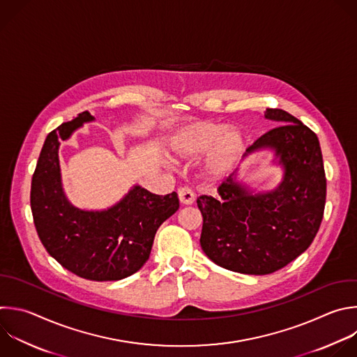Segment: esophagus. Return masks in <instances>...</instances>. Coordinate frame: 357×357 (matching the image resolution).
I'll return each mask as SVG.
<instances>
[{
  "label": "esophagus",
  "mask_w": 357,
  "mask_h": 357,
  "mask_svg": "<svg viewBox=\"0 0 357 357\" xmlns=\"http://www.w3.org/2000/svg\"><path fill=\"white\" fill-rule=\"evenodd\" d=\"M178 196L182 204H192L195 202V193L188 186L178 189Z\"/></svg>",
  "instance_id": "1"
}]
</instances>
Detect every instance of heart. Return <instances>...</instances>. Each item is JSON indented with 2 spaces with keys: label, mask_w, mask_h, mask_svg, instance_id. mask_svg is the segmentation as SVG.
<instances>
[{
  "label": "heart",
  "mask_w": 357,
  "mask_h": 357,
  "mask_svg": "<svg viewBox=\"0 0 357 357\" xmlns=\"http://www.w3.org/2000/svg\"><path fill=\"white\" fill-rule=\"evenodd\" d=\"M245 150L244 135L213 122H196L179 130L171 142V153L182 161H193L207 153L203 172L210 181L227 178Z\"/></svg>",
  "instance_id": "heart-1"
}]
</instances>
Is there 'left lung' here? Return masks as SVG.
<instances>
[{"label":"left lung","instance_id":"obj_1","mask_svg":"<svg viewBox=\"0 0 357 357\" xmlns=\"http://www.w3.org/2000/svg\"><path fill=\"white\" fill-rule=\"evenodd\" d=\"M265 117L279 126L247 153L273 150L284 171L280 185L254 193L232 174L218 186L220 197H197L203 252L215 265L245 275H269L300 257L319 229L326 197L317 135L286 110L268 107Z\"/></svg>","mask_w":357,"mask_h":357}]
</instances>
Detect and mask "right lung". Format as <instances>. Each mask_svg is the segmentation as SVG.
<instances>
[{"label":"right lung","mask_w":357,"mask_h":357,"mask_svg":"<svg viewBox=\"0 0 357 357\" xmlns=\"http://www.w3.org/2000/svg\"><path fill=\"white\" fill-rule=\"evenodd\" d=\"M92 121L85 110L47 135L32 176L31 207L43 247L63 268L88 280H121L147 262L157 229L179 208V199L176 192L160 196L136 185L106 210L73 206L61 185L60 140Z\"/></svg>","instance_id":"add662e5"}]
</instances>
